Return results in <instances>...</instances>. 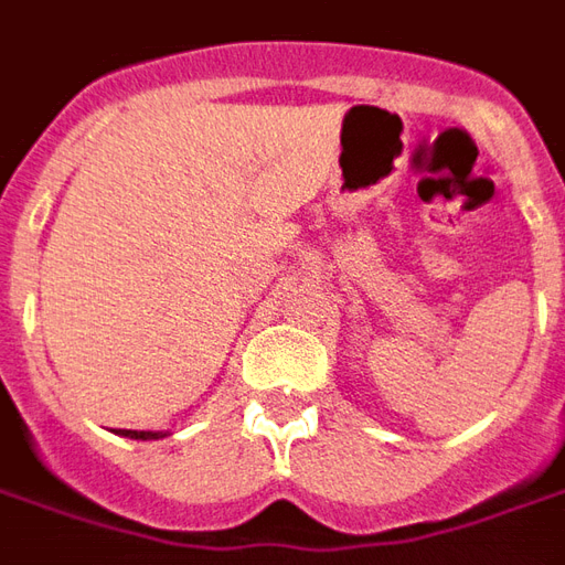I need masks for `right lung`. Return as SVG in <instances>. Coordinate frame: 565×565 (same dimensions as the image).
Listing matches in <instances>:
<instances>
[{"label":"right lung","instance_id":"right-lung-1","mask_svg":"<svg viewBox=\"0 0 565 565\" xmlns=\"http://www.w3.org/2000/svg\"><path fill=\"white\" fill-rule=\"evenodd\" d=\"M117 436L141 438V441H148V438H162V436H166V433H150V429H120Z\"/></svg>","mask_w":565,"mask_h":565}]
</instances>
